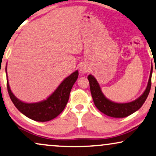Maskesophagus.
<instances>
[{
    "instance_id": "1",
    "label": "esophagus",
    "mask_w": 156,
    "mask_h": 156,
    "mask_svg": "<svg viewBox=\"0 0 156 156\" xmlns=\"http://www.w3.org/2000/svg\"><path fill=\"white\" fill-rule=\"evenodd\" d=\"M80 70L81 71L82 73H87L90 70V68H89L88 65H87L86 63H83L80 66Z\"/></svg>"
}]
</instances>
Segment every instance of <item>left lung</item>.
<instances>
[{"instance_id":"8db88e82","label":"left lung","mask_w":156,"mask_h":156,"mask_svg":"<svg viewBox=\"0 0 156 156\" xmlns=\"http://www.w3.org/2000/svg\"><path fill=\"white\" fill-rule=\"evenodd\" d=\"M153 70L151 69L148 86L144 93L138 98L130 103H118L113 102L105 98L101 90L98 83L92 75H89L88 79L90 84L91 95L94 104L100 111L106 115L113 118H125L131 115L132 113L138 111L145 103L150 92L151 87V76Z\"/></svg>"}]
</instances>
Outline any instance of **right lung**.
<instances>
[{
    "mask_svg": "<svg viewBox=\"0 0 156 156\" xmlns=\"http://www.w3.org/2000/svg\"><path fill=\"white\" fill-rule=\"evenodd\" d=\"M5 72L7 73L6 68ZM78 71L76 70L65 78L46 100L38 103H24L18 99L10 90L7 76L8 92L12 102L20 113L36 121H49L57 117L65 108L69 99L70 90L78 79Z\"/></svg>",
    "mask_w": 156,
    "mask_h": 156,
    "instance_id": "add662e5",
    "label": "right lung"
}]
</instances>
